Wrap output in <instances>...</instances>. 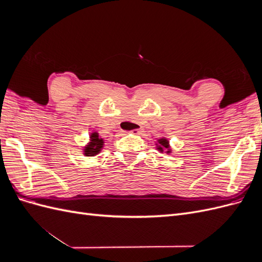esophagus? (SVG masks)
Masks as SVG:
<instances>
[{
    "mask_svg": "<svg viewBox=\"0 0 262 262\" xmlns=\"http://www.w3.org/2000/svg\"><path fill=\"white\" fill-rule=\"evenodd\" d=\"M142 130H143L142 128H137V129H133V130H131L130 132H131L132 134H139V133H141V132H142Z\"/></svg>",
    "mask_w": 262,
    "mask_h": 262,
    "instance_id": "obj_1",
    "label": "esophagus"
}]
</instances>
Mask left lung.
Wrapping results in <instances>:
<instances>
[{
    "instance_id": "left-lung-1",
    "label": "left lung",
    "mask_w": 262,
    "mask_h": 262,
    "mask_svg": "<svg viewBox=\"0 0 262 262\" xmlns=\"http://www.w3.org/2000/svg\"><path fill=\"white\" fill-rule=\"evenodd\" d=\"M158 143H160L162 146H160L158 145V149L161 150V152H163V147H165V148H167L168 149V141L167 140H165V139H161V140H158ZM167 153H169V150H167Z\"/></svg>"
}]
</instances>
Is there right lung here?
<instances>
[{
    "label": "right lung",
    "mask_w": 262,
    "mask_h": 262,
    "mask_svg": "<svg viewBox=\"0 0 262 262\" xmlns=\"http://www.w3.org/2000/svg\"><path fill=\"white\" fill-rule=\"evenodd\" d=\"M102 144H104V141H102L98 137V134L95 132L91 136V142H90V144L87 145V147H85L84 153L87 156H95L99 153V150L102 147Z\"/></svg>",
    "instance_id": "add662e5"
}]
</instances>
